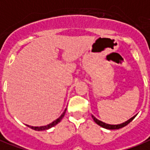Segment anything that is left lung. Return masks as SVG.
<instances>
[{"label":"left lung","instance_id":"left-lung-1","mask_svg":"<svg viewBox=\"0 0 150 150\" xmlns=\"http://www.w3.org/2000/svg\"><path fill=\"white\" fill-rule=\"evenodd\" d=\"M136 116H137V115H134V117H132L131 118H129V120H127L126 122H125L121 123V124H117V125H110V124H107V123L103 122L102 121L97 119L94 115H92V118L94 119V121H95V122L96 123V124H98V126H100L101 127H103V128L107 129H118L122 128L124 126H126V125H128L129 123Z\"/></svg>","mask_w":150,"mask_h":150}]
</instances>
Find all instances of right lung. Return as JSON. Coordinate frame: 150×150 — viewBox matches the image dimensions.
I'll return each mask as SVG.
<instances>
[{
  "label": "right lung",
  "mask_w": 150,
  "mask_h": 150,
  "mask_svg": "<svg viewBox=\"0 0 150 150\" xmlns=\"http://www.w3.org/2000/svg\"><path fill=\"white\" fill-rule=\"evenodd\" d=\"M67 109L64 110V111L63 112V114L59 116V117L56 119V120L53 121L52 122L50 123L47 126H28V125H26L27 126H28L29 128L33 129L34 130H38V131H41V130H46V129H48L52 128L53 126H55V125H57L59 122H60V121L63 119V117H64V115H65V113H66Z\"/></svg>",
  "instance_id": "add662e5"
}]
</instances>
